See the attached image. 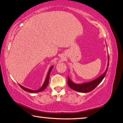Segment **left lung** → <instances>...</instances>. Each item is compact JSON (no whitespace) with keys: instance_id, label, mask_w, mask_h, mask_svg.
<instances>
[{"instance_id":"left-lung-1","label":"left lung","mask_w":123,"mask_h":123,"mask_svg":"<svg viewBox=\"0 0 123 123\" xmlns=\"http://www.w3.org/2000/svg\"><path fill=\"white\" fill-rule=\"evenodd\" d=\"M109 64V57L108 55V67H107L106 70L103 74L100 76L97 79L93 80L92 81L87 82V83H84L82 84H76L71 81L70 78L68 77V84L69 86L71 89H73L74 90L78 92H89L93 90L96 87L98 86L99 84L102 81L104 77L105 76L106 74V72L108 71V67Z\"/></svg>"}]
</instances>
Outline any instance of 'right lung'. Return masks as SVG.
<instances>
[{
  "mask_svg": "<svg viewBox=\"0 0 123 123\" xmlns=\"http://www.w3.org/2000/svg\"><path fill=\"white\" fill-rule=\"evenodd\" d=\"M53 67V66H52L49 69V70L48 71V73H47V76L46 78V80L45 81H44V83L42 85V86L38 90H31L30 89H27L26 88H25V87L19 84L20 86L21 87V88L23 89L24 90L26 91H28V92H33V93H35V92H41V91L44 90V89L46 88V87L48 86V83H49V76H50V73L51 72V71H52V69Z\"/></svg>",
  "mask_w": 123,
  "mask_h": 123,
  "instance_id": "right-lung-1",
  "label": "right lung"
}]
</instances>
